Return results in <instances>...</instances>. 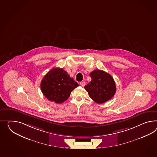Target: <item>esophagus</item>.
Masks as SVG:
<instances>
[{"label":"esophagus","mask_w":157,"mask_h":157,"mask_svg":"<svg viewBox=\"0 0 157 157\" xmlns=\"http://www.w3.org/2000/svg\"><path fill=\"white\" fill-rule=\"evenodd\" d=\"M80 84L81 85V86H84L85 85V81H81V82H80Z\"/></svg>","instance_id":"1"}]
</instances>
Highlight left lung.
I'll list each match as a JSON object with an SVG mask.
<instances>
[{
	"instance_id": "obj_1",
	"label": "left lung",
	"mask_w": 157,
	"mask_h": 157,
	"mask_svg": "<svg viewBox=\"0 0 157 157\" xmlns=\"http://www.w3.org/2000/svg\"><path fill=\"white\" fill-rule=\"evenodd\" d=\"M92 78L84 86L89 97L97 104H102L112 98L116 87L112 76L101 70H94L90 73Z\"/></svg>"
}]
</instances>
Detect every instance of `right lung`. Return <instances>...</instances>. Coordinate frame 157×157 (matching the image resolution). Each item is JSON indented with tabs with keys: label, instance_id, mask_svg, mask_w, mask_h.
<instances>
[{
	"label": "right lung",
	"instance_id": "obj_1",
	"mask_svg": "<svg viewBox=\"0 0 157 157\" xmlns=\"http://www.w3.org/2000/svg\"><path fill=\"white\" fill-rule=\"evenodd\" d=\"M78 83L69 76L63 69L50 70L41 81V92L48 100L61 104L68 98Z\"/></svg>",
	"mask_w": 157,
	"mask_h": 157
}]
</instances>
